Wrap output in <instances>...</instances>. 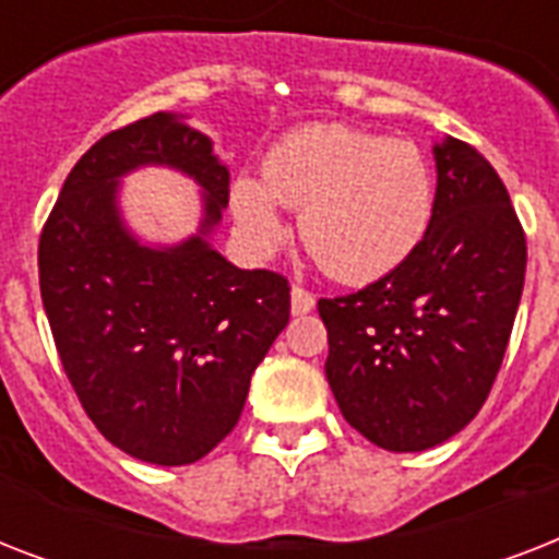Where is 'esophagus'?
Masks as SVG:
<instances>
[{"mask_svg":"<svg viewBox=\"0 0 559 559\" xmlns=\"http://www.w3.org/2000/svg\"><path fill=\"white\" fill-rule=\"evenodd\" d=\"M313 307H316L313 293H310L307 287H298L296 284V287H293V313L305 316V313H310Z\"/></svg>","mask_w":559,"mask_h":559,"instance_id":"34e87169","label":"esophagus"}]
</instances>
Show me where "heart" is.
<instances>
[{
	"instance_id": "1",
	"label": "heart",
	"mask_w": 559,
	"mask_h": 559,
	"mask_svg": "<svg viewBox=\"0 0 559 559\" xmlns=\"http://www.w3.org/2000/svg\"><path fill=\"white\" fill-rule=\"evenodd\" d=\"M263 182L240 177L231 209L246 240L272 249L281 209L301 211V243L331 278L366 284L406 263L435 211V177L420 147L345 124L284 135L263 159Z\"/></svg>"
}]
</instances>
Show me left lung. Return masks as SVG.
<instances>
[{
    "mask_svg": "<svg viewBox=\"0 0 559 559\" xmlns=\"http://www.w3.org/2000/svg\"><path fill=\"white\" fill-rule=\"evenodd\" d=\"M435 162L432 223L415 254L357 293L319 298L340 412L391 452L438 447L478 415L525 284V228L490 162L461 139L435 147Z\"/></svg>",
    "mask_w": 559,
    "mask_h": 559,
    "instance_id": "8db88e82",
    "label": "left lung"
}]
</instances>
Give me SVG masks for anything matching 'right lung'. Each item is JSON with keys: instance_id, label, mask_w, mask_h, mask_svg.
<instances>
[{"instance_id": "add662e5", "label": "right lung", "mask_w": 559, "mask_h": 559, "mask_svg": "<svg viewBox=\"0 0 559 559\" xmlns=\"http://www.w3.org/2000/svg\"><path fill=\"white\" fill-rule=\"evenodd\" d=\"M174 164L203 186V235L144 250L120 228L115 179ZM228 170L177 116L118 127L83 153L39 231V293L57 357L98 432L162 467L209 455L240 420L249 382L289 322V281L237 270L205 243Z\"/></svg>"}]
</instances>
